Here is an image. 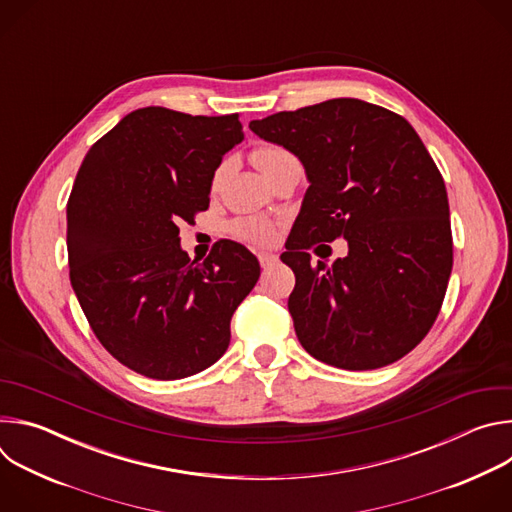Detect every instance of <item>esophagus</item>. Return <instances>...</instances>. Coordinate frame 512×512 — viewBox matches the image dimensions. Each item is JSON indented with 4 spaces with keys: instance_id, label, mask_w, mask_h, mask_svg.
<instances>
[{
    "instance_id": "obj_1",
    "label": "esophagus",
    "mask_w": 512,
    "mask_h": 512,
    "mask_svg": "<svg viewBox=\"0 0 512 512\" xmlns=\"http://www.w3.org/2000/svg\"><path fill=\"white\" fill-rule=\"evenodd\" d=\"M257 257H259V263H261V267H263L265 271H267V269H271V267L279 261V257H277L275 253H265V251H263V253H259Z\"/></svg>"
}]
</instances>
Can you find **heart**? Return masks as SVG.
I'll return each mask as SVG.
<instances>
[{"label": "heart", "instance_id": "obj_1", "mask_svg": "<svg viewBox=\"0 0 512 512\" xmlns=\"http://www.w3.org/2000/svg\"><path fill=\"white\" fill-rule=\"evenodd\" d=\"M253 162L257 164V168L265 174V178H271L281 166L289 164V162H298V158L291 154L289 150L281 148L277 143H265L259 145V148L253 152ZM227 168L221 166L214 174V184H218L223 180ZM235 233L237 237L253 243V245H269L273 243L277 231H275V223L269 221V218L263 216H249L243 218L235 225Z\"/></svg>", "mask_w": 512, "mask_h": 512}]
</instances>
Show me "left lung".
<instances>
[{"instance_id": "obj_1", "label": "left lung", "mask_w": 512, "mask_h": 512, "mask_svg": "<svg viewBox=\"0 0 512 512\" xmlns=\"http://www.w3.org/2000/svg\"><path fill=\"white\" fill-rule=\"evenodd\" d=\"M306 170L308 190L281 261L302 346L344 371L381 369L411 352L440 314L454 263L444 178L401 115L330 99L249 123ZM342 236L332 268L307 249Z\"/></svg>"}]
</instances>
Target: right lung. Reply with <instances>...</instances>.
Wrapping results in <instances>:
<instances>
[{
  "instance_id": "1",
  "label": "right lung",
  "mask_w": 512,
  "mask_h": 512,
  "mask_svg": "<svg viewBox=\"0 0 512 512\" xmlns=\"http://www.w3.org/2000/svg\"><path fill=\"white\" fill-rule=\"evenodd\" d=\"M243 137L237 113L143 107L79 168L66 204L70 283L99 342L143 377L174 381L214 364L259 279L243 245L218 241L200 263L178 237L208 208L214 172Z\"/></svg>"
}]
</instances>
